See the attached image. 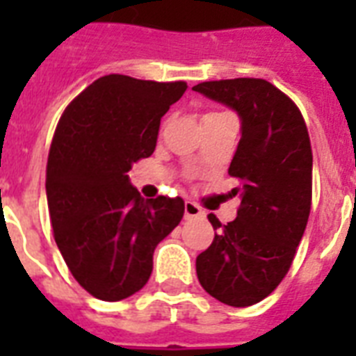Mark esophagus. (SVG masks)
Masks as SVG:
<instances>
[{"mask_svg": "<svg viewBox=\"0 0 356 356\" xmlns=\"http://www.w3.org/2000/svg\"><path fill=\"white\" fill-rule=\"evenodd\" d=\"M201 216H203V211L195 205L194 201H186V203H184V218H186V220H194V218Z\"/></svg>", "mask_w": 356, "mask_h": 356, "instance_id": "1", "label": "esophagus"}]
</instances>
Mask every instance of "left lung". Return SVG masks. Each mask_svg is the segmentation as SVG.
<instances>
[{
    "mask_svg": "<svg viewBox=\"0 0 356 356\" xmlns=\"http://www.w3.org/2000/svg\"><path fill=\"white\" fill-rule=\"evenodd\" d=\"M192 90L233 108L240 142L229 175L242 181L236 220L216 231L195 259L201 286L229 307L268 298L292 266L312 201V149L296 103L264 79L207 81Z\"/></svg>",
    "mask_w": 356,
    "mask_h": 356,
    "instance_id": "8db88e82",
    "label": "left lung"
}]
</instances>
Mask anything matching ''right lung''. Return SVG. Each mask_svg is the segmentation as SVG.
<instances>
[{
    "instance_id": "1",
    "label": "right lung",
    "mask_w": 356,
    "mask_h": 356,
    "mask_svg": "<svg viewBox=\"0 0 356 356\" xmlns=\"http://www.w3.org/2000/svg\"><path fill=\"white\" fill-rule=\"evenodd\" d=\"M186 90L111 74L94 81L58 120L46 170L53 234L75 281L102 301L138 292L153 251L184 214L181 197L144 200L127 172L155 151L161 118Z\"/></svg>"
}]
</instances>
